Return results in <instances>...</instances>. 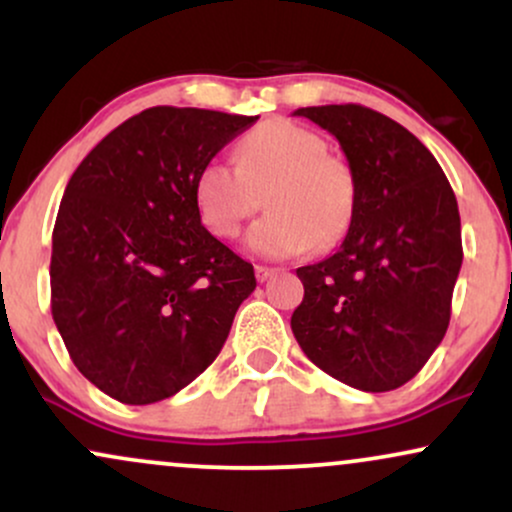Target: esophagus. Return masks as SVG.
I'll return each mask as SVG.
<instances>
[{
	"label": "esophagus",
	"mask_w": 512,
	"mask_h": 512,
	"mask_svg": "<svg viewBox=\"0 0 512 512\" xmlns=\"http://www.w3.org/2000/svg\"><path fill=\"white\" fill-rule=\"evenodd\" d=\"M255 274H257V279H260V281H267L269 276L276 274V267H267V264H257Z\"/></svg>",
	"instance_id": "esophagus-1"
}]
</instances>
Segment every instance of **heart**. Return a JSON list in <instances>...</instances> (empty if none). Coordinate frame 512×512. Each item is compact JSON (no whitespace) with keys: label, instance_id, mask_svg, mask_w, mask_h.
Wrapping results in <instances>:
<instances>
[{"label":"heart","instance_id":"1","mask_svg":"<svg viewBox=\"0 0 512 512\" xmlns=\"http://www.w3.org/2000/svg\"><path fill=\"white\" fill-rule=\"evenodd\" d=\"M236 163L209 158L192 180L199 223L211 236L236 238L260 209V195L269 214L248 233L257 255L293 257L310 245L327 250L346 236L356 180L313 129L284 117L262 122L238 142Z\"/></svg>","mask_w":512,"mask_h":512}]
</instances>
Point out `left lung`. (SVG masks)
<instances>
[{
    "mask_svg": "<svg viewBox=\"0 0 512 512\" xmlns=\"http://www.w3.org/2000/svg\"><path fill=\"white\" fill-rule=\"evenodd\" d=\"M293 115L337 137L356 180L344 243L298 267L291 330L303 354L363 392L409 383L443 342L462 267L460 211L443 168L409 129L363 105Z\"/></svg>",
    "mask_w": 512,
    "mask_h": 512,
    "instance_id": "1",
    "label": "left lung"
}]
</instances>
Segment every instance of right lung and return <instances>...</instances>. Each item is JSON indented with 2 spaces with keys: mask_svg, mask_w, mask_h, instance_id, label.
Segmentation results:
<instances>
[{
  "mask_svg": "<svg viewBox=\"0 0 512 512\" xmlns=\"http://www.w3.org/2000/svg\"><path fill=\"white\" fill-rule=\"evenodd\" d=\"M257 115L158 105L67 182L52 231V320L74 366L122 404H154L219 356L255 269L199 223L192 180Z\"/></svg>",
  "mask_w": 512,
  "mask_h": 512,
  "instance_id": "add662e5",
  "label": "right lung"
}]
</instances>
